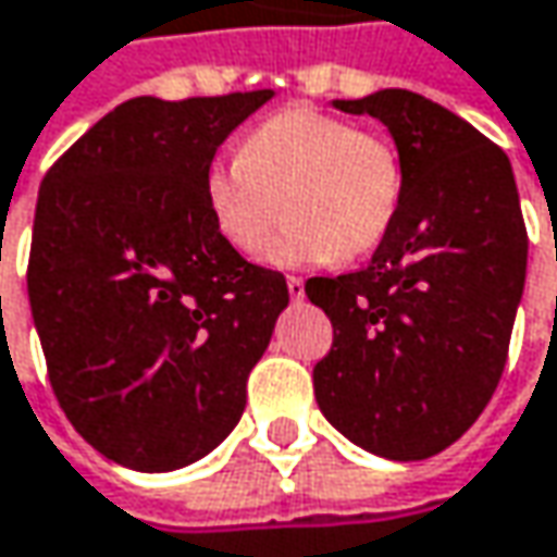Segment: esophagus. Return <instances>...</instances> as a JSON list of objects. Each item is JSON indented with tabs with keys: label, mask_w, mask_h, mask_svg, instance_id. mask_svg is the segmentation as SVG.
Returning a JSON list of instances; mask_svg holds the SVG:
<instances>
[{
	"label": "esophagus",
	"mask_w": 557,
	"mask_h": 557,
	"mask_svg": "<svg viewBox=\"0 0 557 557\" xmlns=\"http://www.w3.org/2000/svg\"><path fill=\"white\" fill-rule=\"evenodd\" d=\"M286 289H289V296L299 302L302 296H306V286H302V277H286Z\"/></svg>",
	"instance_id": "1"
}]
</instances>
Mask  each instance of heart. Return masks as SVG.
Returning a JSON list of instances; mask_svg holds the SVG:
<instances>
[{
	"label": "heart",
	"instance_id": "heart-1",
	"mask_svg": "<svg viewBox=\"0 0 557 557\" xmlns=\"http://www.w3.org/2000/svg\"><path fill=\"white\" fill-rule=\"evenodd\" d=\"M405 165L395 143L315 108H289L248 133L242 156L203 172V200L216 232L242 255L268 245L277 268L322 264L373 251L395 226Z\"/></svg>",
	"mask_w": 557,
	"mask_h": 557
}]
</instances>
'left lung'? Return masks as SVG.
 <instances>
[{
  "mask_svg": "<svg viewBox=\"0 0 557 557\" xmlns=\"http://www.w3.org/2000/svg\"><path fill=\"white\" fill-rule=\"evenodd\" d=\"M334 108L388 127L405 197L363 271L306 283L334 329L315 398L350 443L418 462L472 428L500 382L527 283L520 194L504 149L424 95Z\"/></svg>",
  "mask_w": 557,
  "mask_h": 557,
  "instance_id": "left-lung-1",
  "label": "left lung"
}]
</instances>
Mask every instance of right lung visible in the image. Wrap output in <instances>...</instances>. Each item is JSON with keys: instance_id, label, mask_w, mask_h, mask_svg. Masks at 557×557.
Wrapping results in <instances>:
<instances>
[{"instance_id": "right-lung-1", "label": "right lung", "mask_w": 557, "mask_h": 557, "mask_svg": "<svg viewBox=\"0 0 557 557\" xmlns=\"http://www.w3.org/2000/svg\"><path fill=\"white\" fill-rule=\"evenodd\" d=\"M271 88L129 98L47 172L27 299L53 395L73 428L136 472L213 453L289 302L280 271L216 232L203 172Z\"/></svg>"}]
</instances>
